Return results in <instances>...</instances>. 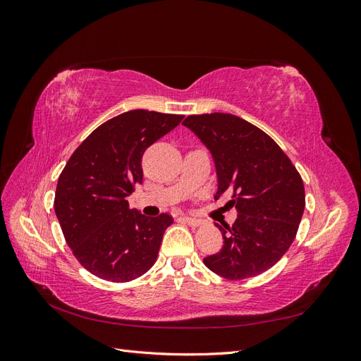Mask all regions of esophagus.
I'll use <instances>...</instances> for the list:
<instances>
[{
	"instance_id": "1",
	"label": "esophagus",
	"mask_w": 361,
	"mask_h": 361,
	"mask_svg": "<svg viewBox=\"0 0 361 361\" xmlns=\"http://www.w3.org/2000/svg\"><path fill=\"white\" fill-rule=\"evenodd\" d=\"M183 221L185 223H188L190 226H200L202 224V220H200V218H197V216H192V215H185L183 216Z\"/></svg>"
}]
</instances>
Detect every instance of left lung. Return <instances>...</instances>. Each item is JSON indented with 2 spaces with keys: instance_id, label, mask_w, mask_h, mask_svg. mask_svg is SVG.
Segmentation results:
<instances>
[{
  "instance_id": "8db88e82",
  "label": "left lung",
  "mask_w": 361,
  "mask_h": 361,
  "mask_svg": "<svg viewBox=\"0 0 361 361\" xmlns=\"http://www.w3.org/2000/svg\"><path fill=\"white\" fill-rule=\"evenodd\" d=\"M209 150L215 199L233 192V226H221L224 244L203 259L215 274L243 280L276 265L286 253L305 206L304 183L279 145L247 120L224 113L188 116L182 122Z\"/></svg>"
}]
</instances>
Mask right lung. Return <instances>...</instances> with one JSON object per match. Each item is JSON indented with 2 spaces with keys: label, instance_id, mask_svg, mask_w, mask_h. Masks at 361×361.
Returning a JSON list of instances; mask_svg holds the SVG:
<instances>
[{
  "label": "right lung",
  "instance_id": "obj_1",
  "mask_svg": "<svg viewBox=\"0 0 361 361\" xmlns=\"http://www.w3.org/2000/svg\"><path fill=\"white\" fill-rule=\"evenodd\" d=\"M183 116L133 110L97 126L61 171L54 209L73 256L96 277L129 281L155 264L169 214L129 209L134 185L143 182L145 150Z\"/></svg>",
  "mask_w": 361,
  "mask_h": 361
}]
</instances>
